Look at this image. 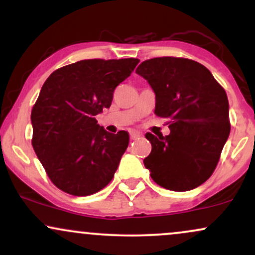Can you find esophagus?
<instances>
[{"label":"esophagus","instance_id":"obj_1","mask_svg":"<svg viewBox=\"0 0 255 255\" xmlns=\"http://www.w3.org/2000/svg\"><path fill=\"white\" fill-rule=\"evenodd\" d=\"M129 136H130V140H136L140 137V134L136 133V131H130Z\"/></svg>","mask_w":255,"mask_h":255}]
</instances>
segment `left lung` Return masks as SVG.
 Listing matches in <instances>:
<instances>
[{"label":"left lung","instance_id":"obj_1","mask_svg":"<svg viewBox=\"0 0 255 255\" xmlns=\"http://www.w3.org/2000/svg\"><path fill=\"white\" fill-rule=\"evenodd\" d=\"M136 74L156 93L154 114L170 119L169 135L146 133L152 145L146 169L169 191L197 188L213 174L229 136L227 93L206 67L188 58L146 60Z\"/></svg>","mask_w":255,"mask_h":255}]
</instances>
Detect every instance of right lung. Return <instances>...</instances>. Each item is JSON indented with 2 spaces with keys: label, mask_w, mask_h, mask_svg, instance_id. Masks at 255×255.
Returning a JSON list of instances; mask_svg holds the SVG:
<instances>
[{
  "label": "right lung",
  "mask_w": 255,
  "mask_h": 255,
  "mask_svg": "<svg viewBox=\"0 0 255 255\" xmlns=\"http://www.w3.org/2000/svg\"><path fill=\"white\" fill-rule=\"evenodd\" d=\"M137 58L83 60L45 80L32 108V146L51 182L75 195L95 194L113 180L129 135L111 134L95 116L109 108L116 86Z\"/></svg>",
  "instance_id": "add662e5"
}]
</instances>
